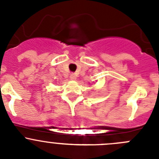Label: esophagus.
I'll return each instance as SVG.
<instances>
[{
	"label": "esophagus",
	"mask_w": 159,
	"mask_h": 159,
	"mask_svg": "<svg viewBox=\"0 0 159 159\" xmlns=\"http://www.w3.org/2000/svg\"><path fill=\"white\" fill-rule=\"evenodd\" d=\"M70 79H71V80H75V74H71V75H70Z\"/></svg>",
	"instance_id": "1"
}]
</instances>
